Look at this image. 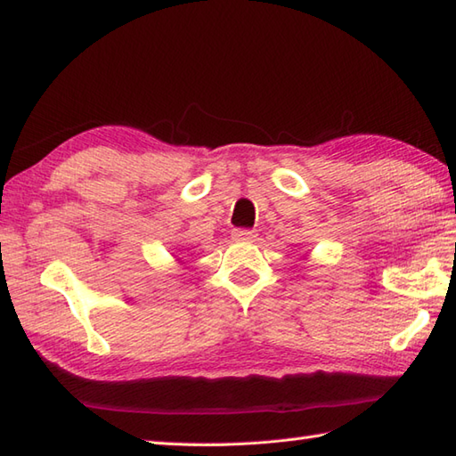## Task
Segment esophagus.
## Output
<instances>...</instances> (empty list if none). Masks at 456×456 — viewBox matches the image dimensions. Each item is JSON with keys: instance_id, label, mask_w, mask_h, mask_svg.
<instances>
[{"instance_id": "34e87169", "label": "esophagus", "mask_w": 456, "mask_h": 456, "mask_svg": "<svg viewBox=\"0 0 456 456\" xmlns=\"http://www.w3.org/2000/svg\"><path fill=\"white\" fill-rule=\"evenodd\" d=\"M233 239L235 240H255L256 239V231H253V229H235L233 231Z\"/></svg>"}]
</instances>
